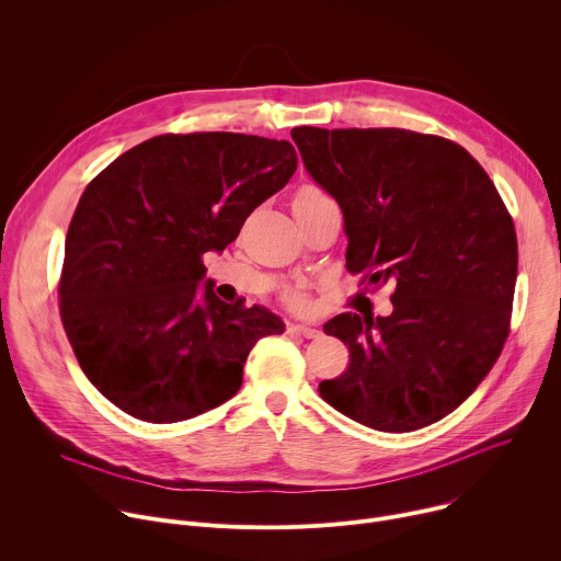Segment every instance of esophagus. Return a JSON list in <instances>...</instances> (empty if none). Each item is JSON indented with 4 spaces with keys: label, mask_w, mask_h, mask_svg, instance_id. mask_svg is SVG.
I'll return each instance as SVG.
<instances>
[{
    "label": "esophagus",
    "mask_w": 561,
    "mask_h": 561,
    "mask_svg": "<svg viewBox=\"0 0 561 561\" xmlns=\"http://www.w3.org/2000/svg\"><path fill=\"white\" fill-rule=\"evenodd\" d=\"M288 333H290V335L306 337V340H317V337H322V331L314 329V327H306V324H290V327H288Z\"/></svg>",
    "instance_id": "obj_1"
}]
</instances>
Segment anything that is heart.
I'll use <instances>...</instances> for the list:
<instances>
[{
    "instance_id": "obj_1",
    "label": "heart",
    "mask_w": 561,
    "mask_h": 561,
    "mask_svg": "<svg viewBox=\"0 0 561 561\" xmlns=\"http://www.w3.org/2000/svg\"><path fill=\"white\" fill-rule=\"evenodd\" d=\"M319 197H324V195L319 193L317 188H312V186H301V188L295 193L293 204H306V202H314V199H319ZM286 299H288L293 306H301V304H304V295H301L299 288H288V290H286Z\"/></svg>"
}]
</instances>
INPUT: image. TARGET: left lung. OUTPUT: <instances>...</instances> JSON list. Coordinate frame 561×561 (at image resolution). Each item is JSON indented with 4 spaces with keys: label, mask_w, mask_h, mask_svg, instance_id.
I'll return each mask as SVG.
<instances>
[{
    "label": "left lung",
    "mask_w": 561,
    "mask_h": 561,
    "mask_svg": "<svg viewBox=\"0 0 561 561\" xmlns=\"http://www.w3.org/2000/svg\"><path fill=\"white\" fill-rule=\"evenodd\" d=\"M290 137L344 213L346 268L394 286L388 317L342 312L324 324L351 364L319 394L383 433L439 422L482 383L508 335L517 237L495 184L437 135L297 126Z\"/></svg>",
    "instance_id": "obj_1"
}]
</instances>
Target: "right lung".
<instances>
[{"label":"right lung","mask_w":561,"mask_h":561,"mask_svg":"<svg viewBox=\"0 0 561 561\" xmlns=\"http://www.w3.org/2000/svg\"><path fill=\"white\" fill-rule=\"evenodd\" d=\"M295 169L286 139L159 135L87 186L66 234L59 306L79 366L108 402L173 424L239 390L251 348L284 322L221 301L202 255L234 242Z\"/></svg>","instance_id":"right-lung-1"}]
</instances>
